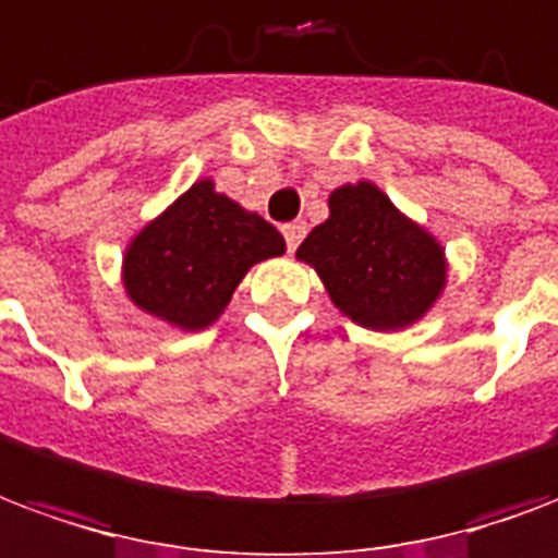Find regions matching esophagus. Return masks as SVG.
<instances>
[{
  "label": "esophagus",
  "instance_id": "34e87169",
  "mask_svg": "<svg viewBox=\"0 0 558 558\" xmlns=\"http://www.w3.org/2000/svg\"><path fill=\"white\" fill-rule=\"evenodd\" d=\"M304 233H307V225H304V221H292V225L283 227V239H287V251H290V254L301 245Z\"/></svg>",
  "mask_w": 558,
  "mask_h": 558
}]
</instances>
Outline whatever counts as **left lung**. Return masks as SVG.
I'll return each mask as SVG.
<instances>
[{
  "label": "left lung",
  "mask_w": 558,
  "mask_h": 558,
  "mask_svg": "<svg viewBox=\"0 0 558 558\" xmlns=\"http://www.w3.org/2000/svg\"><path fill=\"white\" fill-rule=\"evenodd\" d=\"M328 206L331 218L301 242L299 257L316 266L333 304L373 331L420 319L447 280L440 245L373 183L342 185Z\"/></svg>",
  "instance_id": "obj_1"
}]
</instances>
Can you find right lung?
Masks as SVG:
<instances>
[{"label":"right lung","mask_w":558,"mask_h":558,"mask_svg":"<svg viewBox=\"0 0 558 558\" xmlns=\"http://www.w3.org/2000/svg\"><path fill=\"white\" fill-rule=\"evenodd\" d=\"M283 236L201 180L135 236L123 259L132 301L185 331L206 328L259 259L280 257Z\"/></svg>","instance_id":"right-lung-1"}]
</instances>
